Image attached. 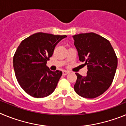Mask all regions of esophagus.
Instances as JSON below:
<instances>
[{"instance_id":"1","label":"esophagus","mask_w":126,"mask_h":126,"mask_svg":"<svg viewBox=\"0 0 126 126\" xmlns=\"http://www.w3.org/2000/svg\"><path fill=\"white\" fill-rule=\"evenodd\" d=\"M69 73V71H62V74H63L64 76L67 75V74H68Z\"/></svg>"}]
</instances>
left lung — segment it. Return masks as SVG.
<instances>
[{
    "label": "left lung",
    "mask_w": 126,
    "mask_h": 126,
    "mask_svg": "<svg viewBox=\"0 0 126 126\" xmlns=\"http://www.w3.org/2000/svg\"><path fill=\"white\" fill-rule=\"evenodd\" d=\"M79 59L88 67L86 76L76 73V93L87 98L103 94L113 81L117 67V57L108 40L94 33L73 36Z\"/></svg>",
    "instance_id": "obj_1"
}]
</instances>
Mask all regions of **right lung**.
Masks as SVG:
<instances>
[{
	"label": "right lung",
	"instance_id": "obj_1",
	"mask_svg": "<svg viewBox=\"0 0 126 126\" xmlns=\"http://www.w3.org/2000/svg\"><path fill=\"white\" fill-rule=\"evenodd\" d=\"M66 35L37 33L23 40L13 57L17 82L24 92L34 98L52 94L62 76V71H52L47 62L55 46Z\"/></svg>",
	"mask_w": 126,
	"mask_h": 126
}]
</instances>
